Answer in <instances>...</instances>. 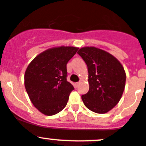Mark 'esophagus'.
Wrapping results in <instances>:
<instances>
[{
  "mask_svg": "<svg viewBox=\"0 0 146 146\" xmlns=\"http://www.w3.org/2000/svg\"><path fill=\"white\" fill-rule=\"evenodd\" d=\"M79 84H80V82H77V83H76V84H75V86H76V87H78V86H79Z\"/></svg>",
  "mask_w": 146,
  "mask_h": 146,
  "instance_id": "1",
  "label": "esophagus"
}]
</instances>
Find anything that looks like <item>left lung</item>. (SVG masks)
<instances>
[{"label":"left lung","mask_w":146,"mask_h":146,"mask_svg":"<svg viewBox=\"0 0 146 146\" xmlns=\"http://www.w3.org/2000/svg\"><path fill=\"white\" fill-rule=\"evenodd\" d=\"M78 53L88 67L89 90L81 96L86 107L94 112L107 113L120 100L126 81L123 67L104 50L82 47Z\"/></svg>","instance_id":"left-lung-1"}]
</instances>
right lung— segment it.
Listing matches in <instances>:
<instances>
[{
	"instance_id": "obj_1",
	"label": "right lung",
	"mask_w": 146,
	"mask_h": 146,
	"mask_svg": "<svg viewBox=\"0 0 146 146\" xmlns=\"http://www.w3.org/2000/svg\"><path fill=\"white\" fill-rule=\"evenodd\" d=\"M78 48L54 47L38 54L24 75V85L29 99L42 114L51 116L66 106L74 89L67 81V63Z\"/></svg>"
}]
</instances>
